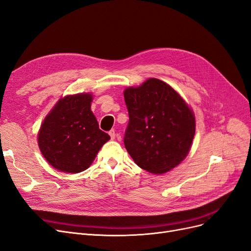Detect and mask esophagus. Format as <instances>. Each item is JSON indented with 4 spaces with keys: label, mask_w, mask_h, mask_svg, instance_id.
Instances as JSON below:
<instances>
[{
    "label": "esophagus",
    "mask_w": 251,
    "mask_h": 251,
    "mask_svg": "<svg viewBox=\"0 0 251 251\" xmlns=\"http://www.w3.org/2000/svg\"><path fill=\"white\" fill-rule=\"evenodd\" d=\"M108 134H110V136H111V138L112 139H115V137H116V131L114 129H112L110 132H108Z\"/></svg>",
    "instance_id": "34e87169"
}]
</instances>
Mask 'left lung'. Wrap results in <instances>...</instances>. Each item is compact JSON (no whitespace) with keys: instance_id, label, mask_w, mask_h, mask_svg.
Instances as JSON below:
<instances>
[{"instance_id":"obj_1","label":"left lung","mask_w":251,"mask_h":251,"mask_svg":"<svg viewBox=\"0 0 251 251\" xmlns=\"http://www.w3.org/2000/svg\"><path fill=\"white\" fill-rule=\"evenodd\" d=\"M129 122L124 145L137 166L162 174L189 154L196 122L191 107L171 86L151 78L124 91Z\"/></svg>"}]
</instances>
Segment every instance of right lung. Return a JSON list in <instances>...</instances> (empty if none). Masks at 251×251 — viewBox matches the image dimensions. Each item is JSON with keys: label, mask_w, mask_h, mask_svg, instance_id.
Wrapping results in <instances>:
<instances>
[{"label": "right lung", "mask_w": 251, "mask_h": 251, "mask_svg": "<svg viewBox=\"0 0 251 251\" xmlns=\"http://www.w3.org/2000/svg\"><path fill=\"white\" fill-rule=\"evenodd\" d=\"M92 94L60 99L46 116L38 134L42 155L55 169L78 173L88 168L110 139L91 111Z\"/></svg>", "instance_id": "add662e5"}]
</instances>
